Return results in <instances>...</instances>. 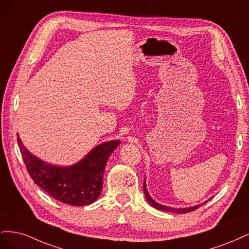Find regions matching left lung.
<instances>
[{"mask_svg":"<svg viewBox=\"0 0 249 249\" xmlns=\"http://www.w3.org/2000/svg\"><path fill=\"white\" fill-rule=\"evenodd\" d=\"M143 190H144V194H145V197L147 199V201L152 205L154 208H156L157 210H161V211H165V212H170V213H178V214H185V213H189L192 212V211L196 210L197 208L200 207V205L197 206H194V207H190V208H183V209H176V208H171V207H167V206H163L161 203H158L156 200H154L152 197L149 196V194L146 190V185L145 182L143 183ZM207 202V201H206ZM202 206V203H201Z\"/></svg>","mask_w":249,"mask_h":249,"instance_id":"1","label":"left lung"}]
</instances>
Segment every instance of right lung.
Instances as JSON below:
<instances>
[{
  "label": "right lung",
  "mask_w": 249,
  "mask_h": 249,
  "mask_svg": "<svg viewBox=\"0 0 249 249\" xmlns=\"http://www.w3.org/2000/svg\"><path fill=\"white\" fill-rule=\"evenodd\" d=\"M22 160L34 183L55 199L71 206H87L99 198L103 189L104 171L110 155L119 140L94 147L84 159L71 166L59 167L41 161L22 145L18 134Z\"/></svg>",
  "instance_id": "right-lung-1"
}]
</instances>
